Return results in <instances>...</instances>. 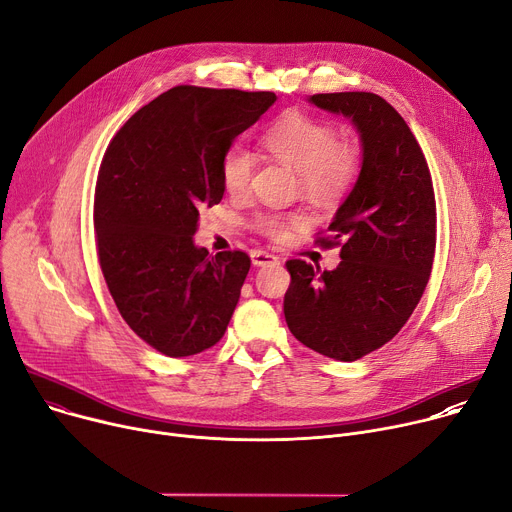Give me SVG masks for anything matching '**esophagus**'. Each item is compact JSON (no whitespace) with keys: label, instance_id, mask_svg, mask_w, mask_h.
I'll return each mask as SVG.
<instances>
[{"label":"esophagus","instance_id":"esophagus-1","mask_svg":"<svg viewBox=\"0 0 512 512\" xmlns=\"http://www.w3.org/2000/svg\"><path fill=\"white\" fill-rule=\"evenodd\" d=\"M251 261L255 267H265V265H275L277 263V257L271 255V253H265V251H253L251 253Z\"/></svg>","mask_w":512,"mask_h":512}]
</instances>
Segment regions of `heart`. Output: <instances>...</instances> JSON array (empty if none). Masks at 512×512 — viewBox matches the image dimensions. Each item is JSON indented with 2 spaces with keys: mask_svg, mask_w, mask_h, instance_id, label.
Here are the masks:
<instances>
[{
  "mask_svg": "<svg viewBox=\"0 0 512 512\" xmlns=\"http://www.w3.org/2000/svg\"><path fill=\"white\" fill-rule=\"evenodd\" d=\"M261 143L265 151L288 165L298 177L302 190L316 200H337L355 181L359 173V149L351 143H339L337 130L329 124L290 114L271 124ZM255 159L241 147L232 145L220 165L224 190L243 194L249 188ZM302 216L259 214L255 224L267 237H284L288 224H298Z\"/></svg>",
  "mask_w": 512,
  "mask_h": 512,
  "instance_id": "obj_1",
  "label": "heart"
}]
</instances>
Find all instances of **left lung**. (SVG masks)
<instances>
[{"label":"left lung","mask_w":512,"mask_h":512,"mask_svg":"<svg viewBox=\"0 0 512 512\" xmlns=\"http://www.w3.org/2000/svg\"><path fill=\"white\" fill-rule=\"evenodd\" d=\"M316 108L351 120L361 143L353 190L329 224L341 263L329 271L286 263L284 314L312 351L355 361L386 345L421 300L435 257L437 210L431 173L404 118L367 91L316 94Z\"/></svg>","instance_id":"obj_1"}]
</instances>
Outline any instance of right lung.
I'll return each instance as SVG.
<instances>
[{"label": "right lung", "instance_id": "1", "mask_svg": "<svg viewBox=\"0 0 512 512\" xmlns=\"http://www.w3.org/2000/svg\"><path fill=\"white\" fill-rule=\"evenodd\" d=\"M271 91L177 85L138 110L106 149L94 202L98 257L128 327L169 357L216 345L251 267L208 257L200 210L224 196L220 165L273 104Z\"/></svg>", "mask_w": 512, "mask_h": 512}]
</instances>
